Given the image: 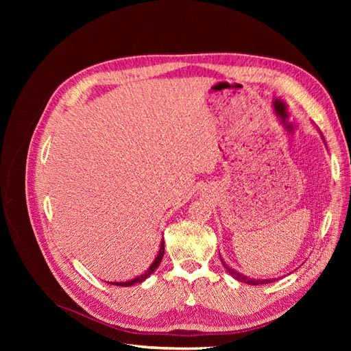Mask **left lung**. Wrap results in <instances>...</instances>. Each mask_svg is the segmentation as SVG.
I'll return each instance as SVG.
<instances>
[{"label":"left lung","mask_w":351,"mask_h":351,"mask_svg":"<svg viewBox=\"0 0 351 351\" xmlns=\"http://www.w3.org/2000/svg\"><path fill=\"white\" fill-rule=\"evenodd\" d=\"M221 259V258H220ZM221 264H223V267L226 268V271L232 276L234 279H237V280H240V282H244V283H249V285H265V283H271L273 282V279H252V278H247V276H244V274H241V273H238V271H235L232 267H229L225 261L221 259Z\"/></svg>","instance_id":"1"}]
</instances>
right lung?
<instances>
[{
	"label": "right lung",
	"mask_w": 351,
	"mask_h": 351,
	"mask_svg": "<svg viewBox=\"0 0 351 351\" xmlns=\"http://www.w3.org/2000/svg\"><path fill=\"white\" fill-rule=\"evenodd\" d=\"M162 256H164V241H161L160 252H158V256L155 258V261L152 263V265L147 268V271H146L145 274H141V276H138V278L132 279V280H128V282H111V283H113V285H117V287H131V285H134V283H140V282H143L145 279H147L149 276H151V274L156 270V268H158L160 263L162 261Z\"/></svg>",
	"instance_id": "add662e5"
}]
</instances>
